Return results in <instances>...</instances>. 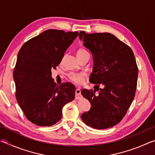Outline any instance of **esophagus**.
<instances>
[{
  "label": "esophagus",
  "mask_w": 155,
  "mask_h": 155,
  "mask_svg": "<svg viewBox=\"0 0 155 155\" xmlns=\"http://www.w3.org/2000/svg\"><path fill=\"white\" fill-rule=\"evenodd\" d=\"M81 98V90L79 89H77L75 91V98L76 100H78Z\"/></svg>",
  "instance_id": "esophagus-1"
}]
</instances>
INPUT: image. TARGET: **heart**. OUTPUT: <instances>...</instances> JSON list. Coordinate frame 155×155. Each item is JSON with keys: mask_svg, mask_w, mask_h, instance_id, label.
I'll return each mask as SVG.
<instances>
[{"mask_svg": "<svg viewBox=\"0 0 155 155\" xmlns=\"http://www.w3.org/2000/svg\"><path fill=\"white\" fill-rule=\"evenodd\" d=\"M88 52L86 50L83 48H79L77 52V55H81L84 53H87ZM68 78L72 83L77 85L81 84L83 81V78L85 77V74L83 72H71L67 75Z\"/></svg>", "mask_w": 155, "mask_h": 155, "instance_id": "heart-1", "label": "heart"}]
</instances>
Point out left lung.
I'll use <instances>...</instances> for the list:
<instances>
[{"label":"left lung","mask_w":155,"mask_h":155,"mask_svg":"<svg viewBox=\"0 0 155 155\" xmlns=\"http://www.w3.org/2000/svg\"><path fill=\"white\" fill-rule=\"evenodd\" d=\"M79 38L93 54L90 82L97 87L81 91L91 105L81 119L97 129L112 127L123 119L135 95L138 68L134 54L127 44L111 33L81 31ZM100 84L104 87L99 88Z\"/></svg>","instance_id":"obj_1"}]
</instances>
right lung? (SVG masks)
I'll list each match as a JSON object with an SVG mask.
<instances>
[{
    "mask_svg": "<svg viewBox=\"0 0 155 155\" xmlns=\"http://www.w3.org/2000/svg\"><path fill=\"white\" fill-rule=\"evenodd\" d=\"M78 35V31L48 29L28 40L18 52L14 70L15 98L33 124H56L61 119L63 107L74 99V85H57L51 77V69H56Z\"/></svg>",
    "mask_w": 155,
    "mask_h": 155,
    "instance_id": "add662e5",
    "label": "right lung"
}]
</instances>
